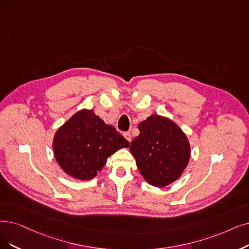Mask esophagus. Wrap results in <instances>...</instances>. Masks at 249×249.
<instances>
[{"label": "esophagus", "instance_id": "34e87169", "mask_svg": "<svg viewBox=\"0 0 249 249\" xmlns=\"http://www.w3.org/2000/svg\"><path fill=\"white\" fill-rule=\"evenodd\" d=\"M124 137L126 139V141H128V142L132 141V136H131V133H130V132H125V133L124 134Z\"/></svg>", "mask_w": 249, "mask_h": 249}]
</instances>
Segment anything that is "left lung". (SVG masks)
Wrapping results in <instances>:
<instances>
[{
    "label": "left lung",
    "instance_id": "obj_1",
    "mask_svg": "<svg viewBox=\"0 0 249 249\" xmlns=\"http://www.w3.org/2000/svg\"><path fill=\"white\" fill-rule=\"evenodd\" d=\"M130 150L139 172L150 185L162 188L180 178L191 155L186 134L172 119L152 114L138 125Z\"/></svg>",
    "mask_w": 249,
    "mask_h": 249
}]
</instances>
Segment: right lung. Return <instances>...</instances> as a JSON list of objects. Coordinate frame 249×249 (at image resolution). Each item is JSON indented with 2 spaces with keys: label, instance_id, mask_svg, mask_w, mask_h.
Wrapping results in <instances>:
<instances>
[{
  "label": "right lung",
  "instance_id": "right-lung-1",
  "mask_svg": "<svg viewBox=\"0 0 249 249\" xmlns=\"http://www.w3.org/2000/svg\"><path fill=\"white\" fill-rule=\"evenodd\" d=\"M52 146L56 161L65 174L89 181L102 170L109 156L130 143L92 109H82L58 128Z\"/></svg>",
  "mask_w": 249,
  "mask_h": 249
}]
</instances>
